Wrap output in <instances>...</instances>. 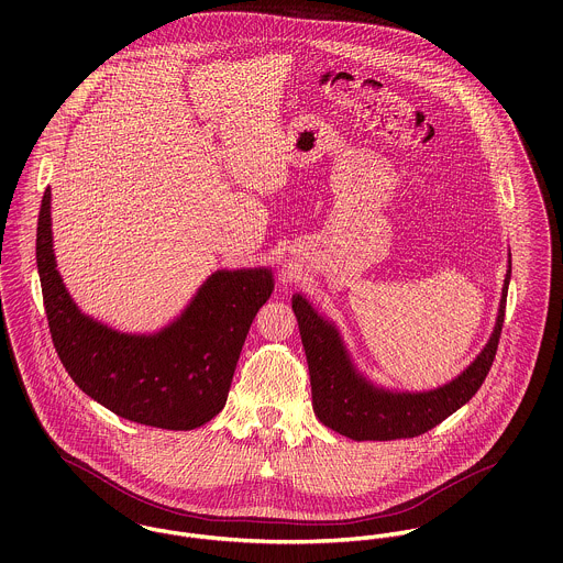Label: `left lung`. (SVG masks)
<instances>
[{"label":"left lung","mask_w":563,"mask_h":563,"mask_svg":"<svg viewBox=\"0 0 563 563\" xmlns=\"http://www.w3.org/2000/svg\"><path fill=\"white\" fill-rule=\"evenodd\" d=\"M509 275L511 268L505 277L494 333L479 357L457 379L429 393H390L371 386L355 373L338 331L322 321L303 297L295 295L292 310L308 357L312 405L322 424L351 440L416 438L471 401L482 388L496 357L505 322Z\"/></svg>","instance_id":"1"}]
</instances>
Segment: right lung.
<instances>
[{
	"label": "right lung",
	"mask_w": 563,
	"mask_h": 563,
	"mask_svg": "<svg viewBox=\"0 0 563 563\" xmlns=\"http://www.w3.org/2000/svg\"><path fill=\"white\" fill-rule=\"evenodd\" d=\"M49 188L36 228V266L56 353L90 399L132 422L188 431L228 401L246 331L273 292L268 268L219 271L156 335H128L84 317L56 271Z\"/></svg>",
	"instance_id": "1"
}]
</instances>
